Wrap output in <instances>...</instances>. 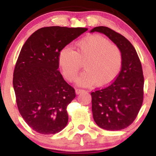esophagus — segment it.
I'll return each mask as SVG.
<instances>
[{
	"mask_svg": "<svg viewBox=\"0 0 156 156\" xmlns=\"http://www.w3.org/2000/svg\"><path fill=\"white\" fill-rule=\"evenodd\" d=\"M83 91H85V90L81 89V88H77V89L76 90V92L77 94H80V93H82Z\"/></svg>",
	"mask_w": 156,
	"mask_h": 156,
	"instance_id": "34e87169",
	"label": "esophagus"
}]
</instances>
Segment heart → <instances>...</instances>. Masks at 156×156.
I'll use <instances>...</instances> for the list:
<instances>
[{"mask_svg":"<svg viewBox=\"0 0 156 156\" xmlns=\"http://www.w3.org/2000/svg\"><path fill=\"white\" fill-rule=\"evenodd\" d=\"M58 62L62 73L69 81L78 76L82 62L86 70L80 74L77 83L90 86L98 83L107 86L119 76L123 64V53L118 45L98 34L87 36L76 42V51L66 46L59 52Z\"/></svg>","mask_w":156,"mask_h":156,"instance_id":"1","label":"heart"}]
</instances>
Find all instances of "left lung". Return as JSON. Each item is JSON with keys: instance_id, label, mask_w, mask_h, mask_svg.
I'll list each match as a JSON object with an SVG mask.
<instances>
[{"instance_id": "1", "label": "left lung", "mask_w": 156, "mask_h": 156, "mask_svg": "<svg viewBox=\"0 0 156 156\" xmlns=\"http://www.w3.org/2000/svg\"><path fill=\"white\" fill-rule=\"evenodd\" d=\"M103 33L120 47L123 64L119 76L111 83L90 93L93 117L98 127L106 130H121L137 117L143 101L144 76L135 47L119 33L106 27L90 32Z\"/></svg>"}]
</instances>
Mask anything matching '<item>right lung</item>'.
Here are the masks:
<instances>
[{"instance_id": "obj_1", "label": "right lung", "mask_w": 156, "mask_h": 156, "mask_svg": "<svg viewBox=\"0 0 156 156\" xmlns=\"http://www.w3.org/2000/svg\"><path fill=\"white\" fill-rule=\"evenodd\" d=\"M87 30L43 27L34 31L21 48L13 71L16 101L21 117L37 133H58L68 124L67 106L76 95L59 71L58 55Z\"/></svg>"}]
</instances>
